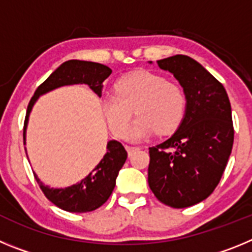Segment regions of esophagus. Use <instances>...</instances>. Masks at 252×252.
Returning a JSON list of instances; mask_svg holds the SVG:
<instances>
[{
	"label": "esophagus",
	"instance_id": "obj_1",
	"mask_svg": "<svg viewBox=\"0 0 252 252\" xmlns=\"http://www.w3.org/2000/svg\"><path fill=\"white\" fill-rule=\"evenodd\" d=\"M125 148H126V150H127L128 155H131V154H132L133 151H135V150H139V148H137V146H131V145H126V146H125Z\"/></svg>",
	"mask_w": 252,
	"mask_h": 252
}]
</instances>
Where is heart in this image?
I'll list each match as a JSON object with an SVG mask.
<instances>
[{"label": "heart", "mask_w": 252, "mask_h": 252, "mask_svg": "<svg viewBox=\"0 0 252 252\" xmlns=\"http://www.w3.org/2000/svg\"><path fill=\"white\" fill-rule=\"evenodd\" d=\"M186 108L183 88L148 70L120 78L115 84V94L107 95L102 101L104 119L117 137L126 135L133 110L137 116L130 131L133 140L153 132L157 135L173 132L183 121Z\"/></svg>", "instance_id": "heart-1"}]
</instances>
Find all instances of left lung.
Here are the masks:
<instances>
[{
  "instance_id": "8db88e82",
  "label": "left lung",
  "mask_w": 252,
  "mask_h": 252,
  "mask_svg": "<svg viewBox=\"0 0 252 252\" xmlns=\"http://www.w3.org/2000/svg\"><path fill=\"white\" fill-rule=\"evenodd\" d=\"M183 87L186 116L174 135L149 148V187L161 203L186 208L204 201L221 180L233 145L231 103L224 87L187 55L158 60Z\"/></svg>"
}]
</instances>
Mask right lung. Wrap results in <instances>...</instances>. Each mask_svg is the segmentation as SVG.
Returning a JSON list of instances; mask_svg holds the SVG:
<instances>
[{
	"label": "right lung",
	"instance_id": "obj_1",
	"mask_svg": "<svg viewBox=\"0 0 252 252\" xmlns=\"http://www.w3.org/2000/svg\"><path fill=\"white\" fill-rule=\"evenodd\" d=\"M112 73L108 66L93 62L84 60H68L51 73L43 83L37 87L32 98L30 99L26 111L25 124H24V144H25L26 125L29 115L39 95L53 91L58 87L68 84H88L91 90L101 97L104 79ZM127 159V151L125 150L121 142L112 140L107 144V153L103 159L97 164L90 174L68 188L54 189L44 186L39 178L35 175L40 189L51 203L68 212L83 213L91 212L99 208L112 194L116 186V178L120 169L124 166Z\"/></svg>",
	"mask_w": 252,
	"mask_h": 252
}]
</instances>
